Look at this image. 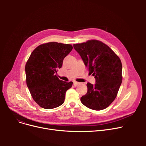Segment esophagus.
<instances>
[{"mask_svg": "<svg viewBox=\"0 0 146 146\" xmlns=\"http://www.w3.org/2000/svg\"><path fill=\"white\" fill-rule=\"evenodd\" d=\"M80 83H79V82L74 81V82H73V85H74L75 86H78L79 85H80Z\"/></svg>", "mask_w": 146, "mask_h": 146, "instance_id": "obj_1", "label": "esophagus"}]
</instances>
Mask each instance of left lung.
Returning a JSON list of instances; mask_svg holds the SVG:
<instances>
[{
  "label": "left lung",
  "instance_id": "8db88e82",
  "mask_svg": "<svg viewBox=\"0 0 146 146\" xmlns=\"http://www.w3.org/2000/svg\"><path fill=\"white\" fill-rule=\"evenodd\" d=\"M74 48L92 74L96 83H87L88 92L80 98L88 108L100 111L115 100L122 83V63L119 57L108 45L96 40L74 44Z\"/></svg>",
  "mask_w": 146,
  "mask_h": 146
}]
</instances>
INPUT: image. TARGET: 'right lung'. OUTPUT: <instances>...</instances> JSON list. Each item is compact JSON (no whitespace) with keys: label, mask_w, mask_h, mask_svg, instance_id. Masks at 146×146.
<instances>
[{"label":"right lung","mask_w":146,"mask_h":146,"mask_svg":"<svg viewBox=\"0 0 146 146\" xmlns=\"http://www.w3.org/2000/svg\"><path fill=\"white\" fill-rule=\"evenodd\" d=\"M72 49L71 44L50 42L38 46L31 54L25 65L27 85L41 108L52 109L64 103L73 82L60 80L56 73Z\"/></svg>","instance_id":"right-lung-1"}]
</instances>
